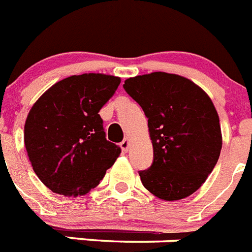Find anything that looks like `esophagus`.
<instances>
[{
    "instance_id": "esophagus-1",
    "label": "esophagus",
    "mask_w": 252,
    "mask_h": 252,
    "mask_svg": "<svg viewBox=\"0 0 252 252\" xmlns=\"http://www.w3.org/2000/svg\"><path fill=\"white\" fill-rule=\"evenodd\" d=\"M120 145H121L122 152H125V153L128 152V149H130V139H127V137H126V139H124Z\"/></svg>"
}]
</instances>
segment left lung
<instances>
[{"instance_id": "1", "label": "left lung", "mask_w": 252, "mask_h": 252, "mask_svg": "<svg viewBox=\"0 0 252 252\" xmlns=\"http://www.w3.org/2000/svg\"><path fill=\"white\" fill-rule=\"evenodd\" d=\"M124 88L148 117L154 160L139 172L144 188L165 201L190 196L212 173L222 149L212 99L186 77L160 71L130 77Z\"/></svg>"}]
</instances>
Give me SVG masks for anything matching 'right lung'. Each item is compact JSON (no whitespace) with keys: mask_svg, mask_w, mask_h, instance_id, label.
I'll return each instance as SVG.
<instances>
[{"mask_svg":"<svg viewBox=\"0 0 252 252\" xmlns=\"http://www.w3.org/2000/svg\"><path fill=\"white\" fill-rule=\"evenodd\" d=\"M121 79L104 74L66 77L33 104L24 143L35 175L53 192L81 196L99 185L121 148L105 139L99 111Z\"/></svg>","mask_w":252,"mask_h":252,"instance_id":"obj_1","label":"right lung"}]
</instances>
